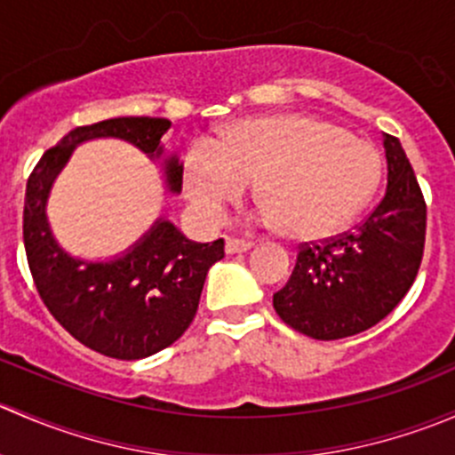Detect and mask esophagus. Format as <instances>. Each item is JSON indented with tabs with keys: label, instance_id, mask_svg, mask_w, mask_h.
<instances>
[{
	"label": "esophagus",
	"instance_id": "34e87169",
	"mask_svg": "<svg viewBox=\"0 0 455 455\" xmlns=\"http://www.w3.org/2000/svg\"><path fill=\"white\" fill-rule=\"evenodd\" d=\"M253 249V242H244V240H233V237H228L227 244H224V251H227L228 255H235V253H246V251Z\"/></svg>",
	"mask_w": 455,
	"mask_h": 455
}]
</instances>
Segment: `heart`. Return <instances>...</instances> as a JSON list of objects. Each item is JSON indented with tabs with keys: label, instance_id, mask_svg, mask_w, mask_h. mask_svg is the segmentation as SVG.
Segmentation results:
<instances>
[{
	"label": "heart",
	"instance_id": "obj_1",
	"mask_svg": "<svg viewBox=\"0 0 455 455\" xmlns=\"http://www.w3.org/2000/svg\"><path fill=\"white\" fill-rule=\"evenodd\" d=\"M380 178V154L337 123L299 112L233 123L213 145H194L182 187L196 215L218 224L255 182L261 218L283 235L319 242L350 227Z\"/></svg>",
	"mask_w": 455,
	"mask_h": 455
}]
</instances>
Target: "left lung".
<instances>
[{
  "mask_svg": "<svg viewBox=\"0 0 455 455\" xmlns=\"http://www.w3.org/2000/svg\"><path fill=\"white\" fill-rule=\"evenodd\" d=\"M387 189L343 235L301 244L291 279L273 295L283 323L319 341L352 337L385 319L414 283L425 249L427 204L401 140L383 134Z\"/></svg>",
  "mask_w": 455,
  "mask_h": 455,
  "instance_id": "obj_1",
  "label": "left lung"
}]
</instances>
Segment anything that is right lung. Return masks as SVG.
<instances>
[{
	"instance_id": "right-lung-1",
	"label": "right lung",
	"mask_w": 455,
	"mask_h": 455,
	"mask_svg": "<svg viewBox=\"0 0 455 455\" xmlns=\"http://www.w3.org/2000/svg\"><path fill=\"white\" fill-rule=\"evenodd\" d=\"M167 118L121 116L76 127L45 151L26 185L24 246L35 286L50 315L90 350L121 361L156 355L185 334L198 313L206 273L224 257V240L191 242L169 220L154 227L123 255L108 261L72 257L59 246L45 204L76 145L118 139L163 160L164 185L182 189V164L164 158L160 139Z\"/></svg>"
}]
</instances>
